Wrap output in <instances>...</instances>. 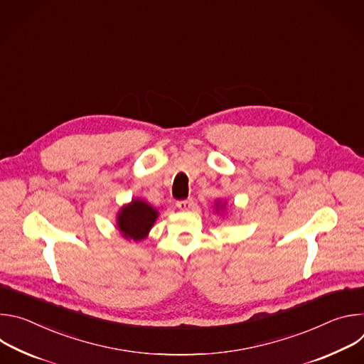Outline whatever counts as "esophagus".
<instances>
[{
  "mask_svg": "<svg viewBox=\"0 0 364 364\" xmlns=\"http://www.w3.org/2000/svg\"><path fill=\"white\" fill-rule=\"evenodd\" d=\"M193 204H194L193 198H187V200H180V201H177V207H178L180 210H183V212L190 210L191 207H193Z\"/></svg>",
  "mask_w": 364,
  "mask_h": 364,
  "instance_id": "34e87169",
  "label": "esophagus"
}]
</instances>
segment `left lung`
<instances>
[{"label": "left lung", "instance_id": "obj_1", "mask_svg": "<svg viewBox=\"0 0 364 364\" xmlns=\"http://www.w3.org/2000/svg\"><path fill=\"white\" fill-rule=\"evenodd\" d=\"M218 203H219V204H216V212H218L219 209H222V210H223V209H225V205H223V204L220 205V201H218Z\"/></svg>", "mask_w": 364, "mask_h": 364}]
</instances>
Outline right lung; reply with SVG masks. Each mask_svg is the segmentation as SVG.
Instances as JSON below:
<instances>
[{
	"instance_id": "obj_1",
	"label": "right lung",
	"mask_w": 364,
	"mask_h": 364,
	"mask_svg": "<svg viewBox=\"0 0 364 364\" xmlns=\"http://www.w3.org/2000/svg\"><path fill=\"white\" fill-rule=\"evenodd\" d=\"M159 218L157 209H154L146 201L134 198L129 204L124 205L118 213V230L128 240L139 242L146 237L152 225Z\"/></svg>"
}]
</instances>
